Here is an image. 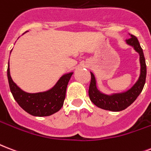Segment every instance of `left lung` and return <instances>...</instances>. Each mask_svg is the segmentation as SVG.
<instances>
[{"label": "left lung", "mask_w": 151, "mask_h": 151, "mask_svg": "<svg viewBox=\"0 0 151 151\" xmlns=\"http://www.w3.org/2000/svg\"><path fill=\"white\" fill-rule=\"evenodd\" d=\"M126 43L129 46H132L134 50L139 55V78L130 89L124 93H113L111 95L103 93L97 88L95 76L92 72H90L91 81L88 88V96L91 101L96 106L104 110L112 111H119L124 110L136 100L144 87L146 77H147V65H146V61H145L142 47L140 46L138 39L133 35H130L129 39L126 40Z\"/></svg>", "instance_id": "1"}]
</instances>
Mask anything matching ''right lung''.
<instances>
[{
    "label": "right lung",
    "instance_id": "obj_1",
    "mask_svg": "<svg viewBox=\"0 0 151 151\" xmlns=\"http://www.w3.org/2000/svg\"><path fill=\"white\" fill-rule=\"evenodd\" d=\"M73 73L70 72L62 76L49 90L30 93L22 90L12 81L9 62L7 70L9 88L15 101L25 111L34 116H48L60 110L64 103L68 82Z\"/></svg>",
    "mask_w": 151,
    "mask_h": 151
}]
</instances>
